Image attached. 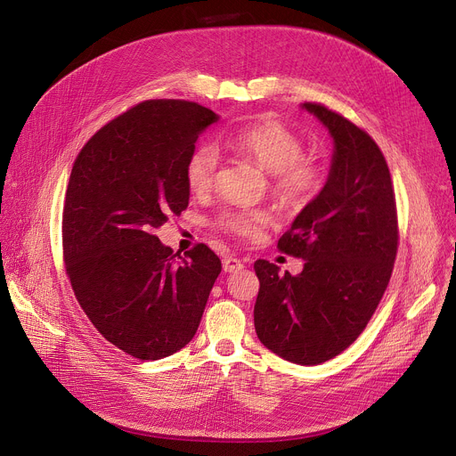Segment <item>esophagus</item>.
<instances>
[{"mask_svg":"<svg viewBox=\"0 0 456 456\" xmlns=\"http://www.w3.org/2000/svg\"><path fill=\"white\" fill-rule=\"evenodd\" d=\"M240 269H243V262L240 257H236V256L224 257V271L225 273H236Z\"/></svg>","mask_w":456,"mask_h":456,"instance_id":"1","label":"esophagus"}]
</instances>
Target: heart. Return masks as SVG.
I'll return each instance as SVG.
<instances>
[{"instance_id":"obj_1","label":"heart","mask_w":456,"mask_h":456,"mask_svg":"<svg viewBox=\"0 0 456 456\" xmlns=\"http://www.w3.org/2000/svg\"><path fill=\"white\" fill-rule=\"evenodd\" d=\"M222 146L267 171L271 191L292 208L306 206L321 191L324 171L317 160L303 155L299 135L276 118H262L229 132ZM220 155L215 146L194 148L185 162V183L194 194L208 192L218 176ZM273 213L264 208H232L218 215V229L256 240L271 225Z\"/></svg>"}]
</instances>
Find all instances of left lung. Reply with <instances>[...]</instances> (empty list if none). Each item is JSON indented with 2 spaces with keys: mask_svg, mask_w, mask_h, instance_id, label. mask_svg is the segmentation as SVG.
Returning <instances> with one entry per match:
<instances>
[{
  "mask_svg": "<svg viewBox=\"0 0 456 456\" xmlns=\"http://www.w3.org/2000/svg\"><path fill=\"white\" fill-rule=\"evenodd\" d=\"M334 139L329 180L296 216L278 248L305 259L301 274L254 264L257 339L305 366L346 350L366 329L392 278L399 224L392 176L375 141L346 117L305 102Z\"/></svg>",
  "mask_w": 456,
  "mask_h": 456,
  "instance_id": "1",
  "label": "left lung"
}]
</instances>
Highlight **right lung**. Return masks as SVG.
Listing matches in <instances>:
<instances>
[{
  "instance_id": "obj_1",
  "label": "right lung",
  "mask_w": 456,
  "mask_h": 456,
  "mask_svg": "<svg viewBox=\"0 0 456 456\" xmlns=\"http://www.w3.org/2000/svg\"><path fill=\"white\" fill-rule=\"evenodd\" d=\"M218 115L151 99L110 120L79 151L62 208V256L74 294L101 336L157 361L199 330L222 273L204 243L173 252L155 229L189 204L185 162Z\"/></svg>"
}]
</instances>
